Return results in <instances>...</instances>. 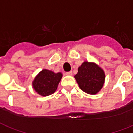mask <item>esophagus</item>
<instances>
[{
  "label": "esophagus",
  "mask_w": 133,
  "mask_h": 133,
  "mask_svg": "<svg viewBox=\"0 0 133 133\" xmlns=\"http://www.w3.org/2000/svg\"><path fill=\"white\" fill-rule=\"evenodd\" d=\"M65 74H66V75H68V76H72V72L71 71V72H66V73H65Z\"/></svg>",
  "instance_id": "obj_1"
}]
</instances>
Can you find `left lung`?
<instances>
[{
  "mask_svg": "<svg viewBox=\"0 0 133 133\" xmlns=\"http://www.w3.org/2000/svg\"><path fill=\"white\" fill-rule=\"evenodd\" d=\"M80 89L86 93L95 95L101 91L105 80L104 70L95 62L84 61L74 76Z\"/></svg>",
  "mask_w": 133,
  "mask_h": 133,
  "instance_id": "1",
  "label": "left lung"
}]
</instances>
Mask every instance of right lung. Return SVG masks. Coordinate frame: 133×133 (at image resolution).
<instances>
[{"instance_id":"obj_1","label":"right lung","mask_w":133,"mask_h":133,"mask_svg":"<svg viewBox=\"0 0 133 133\" xmlns=\"http://www.w3.org/2000/svg\"><path fill=\"white\" fill-rule=\"evenodd\" d=\"M62 76L61 72L55 73L51 70L43 69L32 81V87L40 95L49 96L56 91Z\"/></svg>"}]
</instances>
